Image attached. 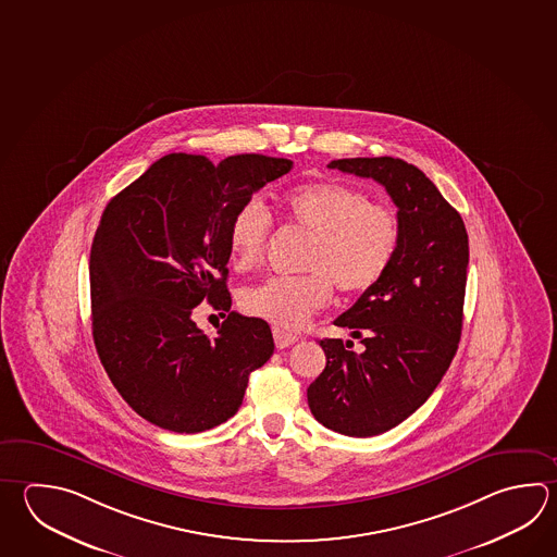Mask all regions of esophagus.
<instances>
[{
  "mask_svg": "<svg viewBox=\"0 0 557 557\" xmlns=\"http://www.w3.org/2000/svg\"><path fill=\"white\" fill-rule=\"evenodd\" d=\"M273 338H275V347L277 348H287L295 345L297 341H299V336L292 335V333H287V331H282V329H273Z\"/></svg>",
  "mask_w": 557,
  "mask_h": 557,
  "instance_id": "34e87169",
  "label": "esophagus"
}]
</instances>
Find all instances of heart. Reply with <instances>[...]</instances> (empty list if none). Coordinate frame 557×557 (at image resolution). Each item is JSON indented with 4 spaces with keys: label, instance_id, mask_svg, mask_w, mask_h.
Segmentation results:
<instances>
[{
    "label": "heart",
    "instance_id": "heart-1",
    "mask_svg": "<svg viewBox=\"0 0 557 557\" xmlns=\"http://www.w3.org/2000/svg\"><path fill=\"white\" fill-rule=\"evenodd\" d=\"M285 214L311 240L305 246L301 275L270 277L244 289L240 305L277 329H299L341 294H364L379 284L398 248V219L386 205L370 202L362 190L338 181H313L289 190ZM270 210L248 199L232 216L228 246L238 270H252L272 236Z\"/></svg>",
    "mask_w": 557,
    "mask_h": 557
}]
</instances>
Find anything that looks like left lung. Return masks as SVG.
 I'll return each mask as SVG.
<instances>
[{"label": "left lung", "instance_id": "1", "mask_svg": "<svg viewBox=\"0 0 557 557\" xmlns=\"http://www.w3.org/2000/svg\"><path fill=\"white\" fill-rule=\"evenodd\" d=\"M329 169L374 178L398 207L394 260L335 321L362 348L343 338L319 341L326 367L307 388L319 423L348 437H372L423 406L451 364L461 338L469 236L461 214L404 159H336Z\"/></svg>", "mask_w": 557, "mask_h": 557}]
</instances>
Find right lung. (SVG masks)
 <instances>
[{"label":"right lung","instance_id":"obj_1","mask_svg":"<svg viewBox=\"0 0 557 557\" xmlns=\"http://www.w3.org/2000/svg\"><path fill=\"white\" fill-rule=\"evenodd\" d=\"M292 168L260 153L219 165L169 153L106 205L90 250L96 350L127 406L161 430L221 425L273 355L270 325L231 311L228 226ZM202 300L227 317L214 337L191 317Z\"/></svg>","mask_w":557,"mask_h":557}]
</instances>
